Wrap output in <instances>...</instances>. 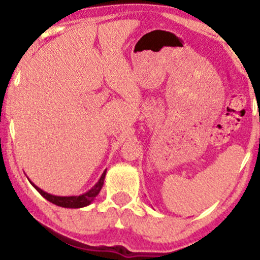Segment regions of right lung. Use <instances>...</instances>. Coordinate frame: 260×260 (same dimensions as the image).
Instances as JSON below:
<instances>
[{"mask_svg": "<svg viewBox=\"0 0 260 260\" xmlns=\"http://www.w3.org/2000/svg\"><path fill=\"white\" fill-rule=\"evenodd\" d=\"M105 175H106V169L103 172L101 179L98 180V182L95 183L94 186L91 188V189L85 191L84 194L72 195V197H59V195L49 194V193H47V191L42 190L41 188L35 186V184L31 182L28 177L27 179L29 180L31 186H33L35 189H37L39 193H40L42 197L46 199V200L52 202V204L60 206V207H63V208H83V207H86V206H88V205H91L92 202L94 201V199L97 198V195L99 194V191H101V189H102L103 184H104Z\"/></svg>", "mask_w": 260, "mask_h": 260, "instance_id": "add662e5", "label": "right lung"}]
</instances>
